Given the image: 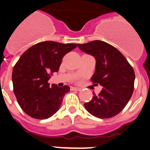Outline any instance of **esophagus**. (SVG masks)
Masks as SVG:
<instances>
[{
    "instance_id": "obj_1",
    "label": "esophagus",
    "mask_w": 150,
    "mask_h": 150,
    "mask_svg": "<svg viewBox=\"0 0 150 150\" xmlns=\"http://www.w3.org/2000/svg\"><path fill=\"white\" fill-rule=\"evenodd\" d=\"M70 89L71 91H81V88L79 87H74V86H71Z\"/></svg>"
}]
</instances>
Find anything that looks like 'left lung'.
Wrapping results in <instances>:
<instances>
[{
	"label": "left lung",
	"mask_w": 150,
	"mask_h": 150,
	"mask_svg": "<svg viewBox=\"0 0 150 150\" xmlns=\"http://www.w3.org/2000/svg\"><path fill=\"white\" fill-rule=\"evenodd\" d=\"M83 52L96 59V70L91 81L102 86L99 95L85 103L91 115L99 119L113 117L122 112L134 91L135 74L132 66L118 49L104 41H93L78 44Z\"/></svg>",
	"instance_id": "obj_1"
}]
</instances>
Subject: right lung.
<instances>
[{"label": "right lung", "mask_w": 150, "mask_h": 150, "mask_svg": "<svg viewBox=\"0 0 150 150\" xmlns=\"http://www.w3.org/2000/svg\"><path fill=\"white\" fill-rule=\"evenodd\" d=\"M77 46L76 43L43 41L25 51L12 73L13 91L25 114L38 120H46L60 108L64 95L70 88L49 86L51 74L57 72L64 56Z\"/></svg>", "instance_id": "add662e5"}]
</instances>
